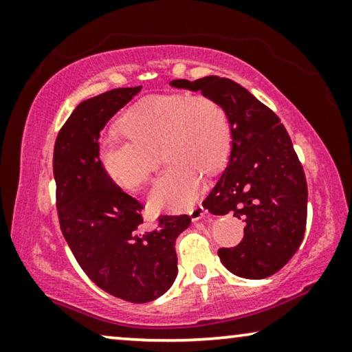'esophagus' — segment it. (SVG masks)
<instances>
[{
    "label": "esophagus",
    "instance_id": "obj_1",
    "mask_svg": "<svg viewBox=\"0 0 352 352\" xmlns=\"http://www.w3.org/2000/svg\"><path fill=\"white\" fill-rule=\"evenodd\" d=\"M189 216L192 220H200L206 216V210L201 205H195L192 210L189 211Z\"/></svg>",
    "mask_w": 352,
    "mask_h": 352
}]
</instances>
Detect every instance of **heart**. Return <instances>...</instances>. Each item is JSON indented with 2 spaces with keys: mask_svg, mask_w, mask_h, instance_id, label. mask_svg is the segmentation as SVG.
Listing matches in <instances>:
<instances>
[{
  "mask_svg": "<svg viewBox=\"0 0 352 352\" xmlns=\"http://www.w3.org/2000/svg\"><path fill=\"white\" fill-rule=\"evenodd\" d=\"M119 129L126 136L110 135L100 141V168L118 186L136 190L151 182L162 148L169 164L148 197L155 210L178 211L192 205L204 174L222 170L233 147L228 111L204 94L147 96L124 111Z\"/></svg>",
  "mask_w": 352,
  "mask_h": 352,
  "instance_id": "b5f03b06",
  "label": "heart"
}]
</instances>
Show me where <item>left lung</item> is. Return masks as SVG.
I'll return each mask as SVG.
<instances>
[{"label": "left lung", "mask_w": 352, "mask_h": 352, "mask_svg": "<svg viewBox=\"0 0 352 352\" xmlns=\"http://www.w3.org/2000/svg\"><path fill=\"white\" fill-rule=\"evenodd\" d=\"M170 85L217 99L230 115V162L204 208L222 216L233 212L245 228L239 245L219 248L220 261L241 278L273 275L301 245L307 220L306 175L287 130L269 107L226 77L177 79Z\"/></svg>", "instance_id": "1"}]
</instances>
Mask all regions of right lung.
<instances>
[{"instance_id": "right-lung-1", "label": "right lung", "mask_w": 352, "mask_h": 352, "mask_svg": "<svg viewBox=\"0 0 352 352\" xmlns=\"http://www.w3.org/2000/svg\"><path fill=\"white\" fill-rule=\"evenodd\" d=\"M141 91L115 88L76 107L57 135L52 169L58 222L76 261L91 281L121 300L147 302L177 278L175 239L188 214L160 216L142 230V205L100 168V130Z\"/></svg>"}]
</instances>
